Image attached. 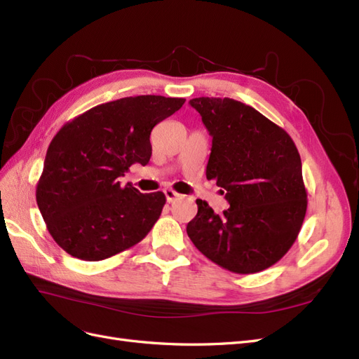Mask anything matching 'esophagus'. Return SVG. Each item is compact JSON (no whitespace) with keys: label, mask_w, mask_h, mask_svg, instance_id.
<instances>
[{"label":"esophagus","mask_w":359,"mask_h":359,"mask_svg":"<svg viewBox=\"0 0 359 359\" xmlns=\"http://www.w3.org/2000/svg\"><path fill=\"white\" fill-rule=\"evenodd\" d=\"M165 196H166V201L170 203V202L175 201L177 198H180V193H177L175 190H172V189H165Z\"/></svg>","instance_id":"obj_1"}]
</instances>
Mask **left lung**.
<instances>
[{
    "label": "left lung",
    "mask_w": 359,
    "mask_h": 359,
    "mask_svg": "<svg viewBox=\"0 0 359 359\" xmlns=\"http://www.w3.org/2000/svg\"><path fill=\"white\" fill-rule=\"evenodd\" d=\"M190 104L212 136L206 178L224 190L231 206L215 214L198 199L187 233L214 264L236 274L259 273L289 252L306 217L298 149L252 106L227 97H198Z\"/></svg>",
    "instance_id": "8db88e82"
}]
</instances>
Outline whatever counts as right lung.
I'll use <instances>...</instances> for the list:
<instances>
[{"mask_svg":"<svg viewBox=\"0 0 359 359\" xmlns=\"http://www.w3.org/2000/svg\"><path fill=\"white\" fill-rule=\"evenodd\" d=\"M186 99L124 97L64 124L48 148L36 199L55 243L88 262L142 241L158 220L165 194L140 193L118 178L151 157L149 135Z\"/></svg>","mask_w":359,"mask_h":359,"instance_id":"1","label":"right lung"}]
</instances>
